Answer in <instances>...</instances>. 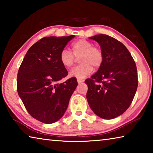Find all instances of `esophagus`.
Masks as SVG:
<instances>
[{
	"instance_id": "1",
	"label": "esophagus",
	"mask_w": 153,
	"mask_h": 153,
	"mask_svg": "<svg viewBox=\"0 0 153 153\" xmlns=\"http://www.w3.org/2000/svg\"><path fill=\"white\" fill-rule=\"evenodd\" d=\"M84 82V79H77V83L78 84H82V83H83Z\"/></svg>"
}]
</instances>
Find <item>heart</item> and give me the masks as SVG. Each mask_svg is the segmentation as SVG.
<instances>
[{"instance_id": "1", "label": "heart", "mask_w": 153, "mask_h": 153, "mask_svg": "<svg viewBox=\"0 0 153 153\" xmlns=\"http://www.w3.org/2000/svg\"><path fill=\"white\" fill-rule=\"evenodd\" d=\"M72 53L67 49L61 51L59 60L66 68H70L79 59L78 66L75 67L69 73L71 77L84 78L93 71V67L98 69L102 65L104 60V55L102 49L86 39H80L74 42L71 45Z\"/></svg>"}]
</instances>
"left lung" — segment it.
I'll use <instances>...</instances> for the list:
<instances>
[{
    "label": "left lung",
    "mask_w": 153,
    "mask_h": 153,
    "mask_svg": "<svg viewBox=\"0 0 153 153\" xmlns=\"http://www.w3.org/2000/svg\"><path fill=\"white\" fill-rule=\"evenodd\" d=\"M90 38L100 45L104 60L97 73L85 80L86 98L96 115L111 120L131 104L138 84L136 65L128 48L115 38L106 34Z\"/></svg>",
    "instance_id": "obj_1"
}]
</instances>
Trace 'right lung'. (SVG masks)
I'll use <instances>...</instances> for the list:
<instances>
[{
	"label": "right lung",
	"instance_id": "1",
	"mask_svg": "<svg viewBox=\"0 0 153 153\" xmlns=\"http://www.w3.org/2000/svg\"><path fill=\"white\" fill-rule=\"evenodd\" d=\"M73 38H41L29 48L19 68L18 94L28 113L42 123H55L63 117L77 86L75 77L59 83L68 74L59 55Z\"/></svg>",
	"mask_w": 153,
	"mask_h": 153
}]
</instances>
